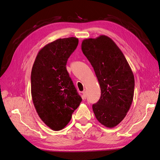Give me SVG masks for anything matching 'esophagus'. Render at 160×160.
Listing matches in <instances>:
<instances>
[{
  "mask_svg": "<svg viewBox=\"0 0 160 160\" xmlns=\"http://www.w3.org/2000/svg\"><path fill=\"white\" fill-rule=\"evenodd\" d=\"M82 94H83V96H82V97H83V99H86V91H83L82 92Z\"/></svg>",
  "mask_w": 160,
  "mask_h": 160,
  "instance_id": "obj_1",
  "label": "esophagus"
}]
</instances>
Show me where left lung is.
Returning <instances> with one entry per match:
<instances>
[{
    "instance_id": "obj_1",
    "label": "left lung",
    "mask_w": 160,
    "mask_h": 160,
    "mask_svg": "<svg viewBox=\"0 0 160 160\" xmlns=\"http://www.w3.org/2000/svg\"><path fill=\"white\" fill-rule=\"evenodd\" d=\"M82 50L93 67L101 90L98 101L93 104L95 115L106 127L113 128L124 119L132 102V71L121 49L106 36L83 39Z\"/></svg>"
}]
</instances>
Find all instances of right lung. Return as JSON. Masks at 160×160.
<instances>
[{
	"mask_svg": "<svg viewBox=\"0 0 160 160\" xmlns=\"http://www.w3.org/2000/svg\"><path fill=\"white\" fill-rule=\"evenodd\" d=\"M78 44V39L74 37L51 42L39 50L32 67L33 105L41 119L55 131L66 127L82 100L66 69Z\"/></svg>",
	"mask_w": 160,
	"mask_h": 160,
	"instance_id": "add662e5",
	"label": "right lung"
}]
</instances>
